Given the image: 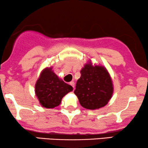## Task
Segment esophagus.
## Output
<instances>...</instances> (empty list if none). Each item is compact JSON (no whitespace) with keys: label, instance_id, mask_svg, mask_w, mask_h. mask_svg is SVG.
<instances>
[{"label":"esophagus","instance_id":"1","mask_svg":"<svg viewBox=\"0 0 148 148\" xmlns=\"http://www.w3.org/2000/svg\"><path fill=\"white\" fill-rule=\"evenodd\" d=\"M69 84L73 87V88H75V83H74V82H71L69 83Z\"/></svg>","mask_w":148,"mask_h":148}]
</instances>
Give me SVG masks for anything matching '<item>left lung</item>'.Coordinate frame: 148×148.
Returning a JSON list of instances; mask_svg holds the SVG:
<instances>
[{"instance_id":"left-lung-1","label":"left lung","mask_w":148,"mask_h":148,"mask_svg":"<svg viewBox=\"0 0 148 148\" xmlns=\"http://www.w3.org/2000/svg\"><path fill=\"white\" fill-rule=\"evenodd\" d=\"M114 86L110 75L103 65L93 64L90 59L81 70L75 94L81 106L88 110L102 108L112 97Z\"/></svg>"}]
</instances>
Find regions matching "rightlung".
Returning a JSON list of instances; mask_svg holds the SVG:
<instances>
[{
    "mask_svg": "<svg viewBox=\"0 0 148 148\" xmlns=\"http://www.w3.org/2000/svg\"><path fill=\"white\" fill-rule=\"evenodd\" d=\"M73 88L58 77L52 66H46L40 73L35 84V94L40 104L46 108H54L61 102L62 98Z\"/></svg>",
    "mask_w": 148,
    "mask_h": 148,
    "instance_id": "obj_1",
    "label": "right lung"
}]
</instances>
